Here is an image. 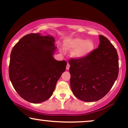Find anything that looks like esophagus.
<instances>
[{
    "label": "esophagus",
    "instance_id": "1",
    "mask_svg": "<svg viewBox=\"0 0 128 128\" xmlns=\"http://www.w3.org/2000/svg\"><path fill=\"white\" fill-rule=\"evenodd\" d=\"M69 68H70V64L69 63H67V66H66V70H68Z\"/></svg>",
    "mask_w": 128,
    "mask_h": 128
}]
</instances>
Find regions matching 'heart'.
Wrapping results in <instances>:
<instances>
[{"label": "heart", "mask_w": 128, "mask_h": 128, "mask_svg": "<svg viewBox=\"0 0 128 128\" xmlns=\"http://www.w3.org/2000/svg\"><path fill=\"white\" fill-rule=\"evenodd\" d=\"M64 46L67 50L74 51L73 55L78 58L87 56L94 48V44L92 41L86 40L80 38L66 40Z\"/></svg>", "instance_id": "1"}]
</instances>
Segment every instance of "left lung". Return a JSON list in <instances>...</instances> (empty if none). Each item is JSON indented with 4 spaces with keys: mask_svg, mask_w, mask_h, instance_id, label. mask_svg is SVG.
<instances>
[{
    "mask_svg": "<svg viewBox=\"0 0 128 128\" xmlns=\"http://www.w3.org/2000/svg\"><path fill=\"white\" fill-rule=\"evenodd\" d=\"M97 49L87 56L69 60L70 86L73 94L85 102L99 100L110 92L118 77L117 50L105 36L100 35Z\"/></svg>",
    "mask_w": 128,
    "mask_h": 128,
    "instance_id": "left-lung-1",
    "label": "left lung"
}]
</instances>
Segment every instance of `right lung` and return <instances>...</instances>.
<instances>
[{"instance_id":"obj_1","label":"right lung","mask_w":128,"mask_h":128,"mask_svg":"<svg viewBox=\"0 0 128 128\" xmlns=\"http://www.w3.org/2000/svg\"><path fill=\"white\" fill-rule=\"evenodd\" d=\"M50 36L30 34L13 47L9 76L13 87L28 102L38 104L49 99L67 66L53 57L56 49Z\"/></svg>"}]
</instances>
